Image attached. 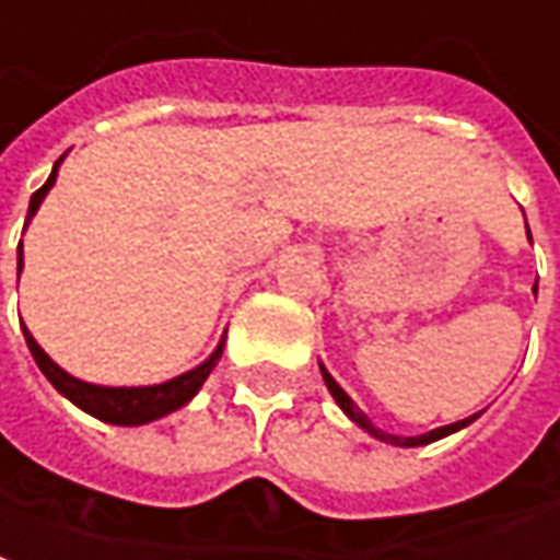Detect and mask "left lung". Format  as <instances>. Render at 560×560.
<instances>
[{"label":"left lung","mask_w":560,"mask_h":560,"mask_svg":"<svg viewBox=\"0 0 560 560\" xmlns=\"http://www.w3.org/2000/svg\"><path fill=\"white\" fill-rule=\"evenodd\" d=\"M525 229H527V223H525ZM527 241H530V229H527ZM534 295H537V287H534ZM319 371H323L325 386H328V392H331V398L337 400V407H340L343 413L350 416L355 425L364 428V431H368L371 438L383 440V443H392V446H407V450H410V446H425V443H434V440L450 438V434L462 431V428H467L470 422H477V419H479V413H474V416H467V419H462V422H452V425L434 428V431H428V434H416V438H398V434H388V431H383V428H376L374 422H371V419H368V416L359 410V404H355V400H352L350 395H347V392L340 388V383H337L335 376L325 371L323 362H319Z\"/></svg>","instance_id":"obj_1"}]
</instances>
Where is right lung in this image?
<instances>
[{
	"instance_id": "obj_1",
	"label": "right lung",
	"mask_w": 560,
	"mask_h": 560,
	"mask_svg": "<svg viewBox=\"0 0 560 560\" xmlns=\"http://www.w3.org/2000/svg\"><path fill=\"white\" fill-rule=\"evenodd\" d=\"M66 156H59L57 165H54V172L45 180L42 189H35L33 198H30V213H26V223L35 217V210L42 208V201L50 192V186L57 184V174L59 165H62ZM23 271V241H20L18 247V277ZM23 328V337H26V347L33 352L35 364L42 368V374L50 380V386L57 388L62 398H69L74 407H81L83 413L96 416L102 422H108V425H147V422H153V419H162V416L174 413V410H180L184 404L196 398L198 388L205 386V380L210 376V371L217 368L220 362V355H223L225 347V335L220 337V343H217V350L210 352L205 362L192 368V371H186V374L174 376V380H165V383H156V386H96V383H86V380H78V376H71L69 371H62L50 355H47L38 343H35V337L30 335V328L20 323Z\"/></svg>"
}]
</instances>
